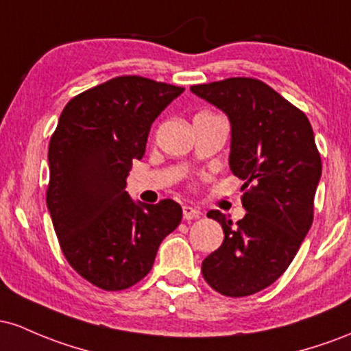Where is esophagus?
I'll use <instances>...</instances> for the list:
<instances>
[{"label": "esophagus", "instance_id": "1", "mask_svg": "<svg viewBox=\"0 0 351 351\" xmlns=\"http://www.w3.org/2000/svg\"><path fill=\"white\" fill-rule=\"evenodd\" d=\"M182 214H184V219H186V220H194V219L200 217L199 208L191 207V206H184L182 207Z\"/></svg>", "mask_w": 351, "mask_h": 351}]
</instances>
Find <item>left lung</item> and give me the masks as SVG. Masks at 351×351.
Instances as JSON below:
<instances>
[{
    "mask_svg": "<svg viewBox=\"0 0 351 351\" xmlns=\"http://www.w3.org/2000/svg\"><path fill=\"white\" fill-rule=\"evenodd\" d=\"M232 124L230 169L243 180L245 217L237 223L219 210L207 217L223 228V242L202 262L215 292L247 297L289 269L313 222L322 159L305 112L255 77L191 86Z\"/></svg>",
    "mask_w": 351,
    "mask_h": 351,
    "instance_id": "left-lung-1",
    "label": "left lung"
}]
</instances>
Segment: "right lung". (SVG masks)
Returning a JSON list of instances; mask_svg holds the SVG:
<instances>
[{
	"instance_id": "1",
	"label": "right lung",
	"mask_w": 351,
	"mask_h": 351,
	"mask_svg": "<svg viewBox=\"0 0 351 351\" xmlns=\"http://www.w3.org/2000/svg\"><path fill=\"white\" fill-rule=\"evenodd\" d=\"M182 90L117 76L62 109L49 141L46 204L66 261L94 287L116 292L143 280L180 223L182 208L172 199L134 204L124 187L152 123Z\"/></svg>"
}]
</instances>
